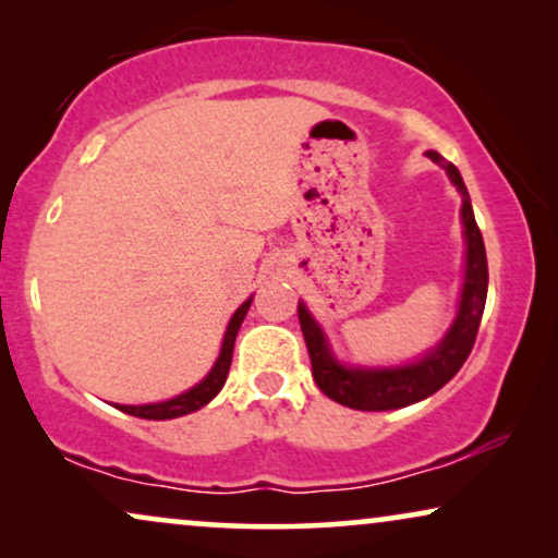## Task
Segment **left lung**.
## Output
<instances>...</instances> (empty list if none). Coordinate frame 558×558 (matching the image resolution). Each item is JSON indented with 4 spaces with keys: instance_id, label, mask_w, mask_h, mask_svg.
Listing matches in <instances>:
<instances>
[{
    "instance_id": "left-lung-1",
    "label": "left lung",
    "mask_w": 558,
    "mask_h": 558,
    "mask_svg": "<svg viewBox=\"0 0 558 558\" xmlns=\"http://www.w3.org/2000/svg\"><path fill=\"white\" fill-rule=\"evenodd\" d=\"M432 162H437L462 197V228H464V277L460 292V307H457L454 323L449 325L445 338L432 350H426L416 361L403 365H345L335 357L323 325L312 317L307 304L300 300V325L304 342H307L312 376L327 399L342 403L357 411H391L403 409L411 403L429 399L468 361L472 345H475L480 319H483L487 300V256L483 233L475 223L470 193L464 187L462 174L452 162H447L439 151H426Z\"/></svg>"
}]
</instances>
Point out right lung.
<instances>
[{
  "label": "right lung",
  "instance_id": "obj_1",
  "mask_svg": "<svg viewBox=\"0 0 558 558\" xmlns=\"http://www.w3.org/2000/svg\"><path fill=\"white\" fill-rule=\"evenodd\" d=\"M251 302H254V296H248V300L233 312V317L228 319L223 342H220V353L216 357V363H213V368L208 371V376H205L201 384H195L193 388H187L185 393L174 396V399H167V401L142 403V407L113 403V407H117L119 411H124V414H132V416H140V418H151V422H165V418H178V416L193 414V411L203 409L205 403H210L220 393V388H223L226 378H228V371H231L235 335H239V330H241V323H243V317H246Z\"/></svg>",
  "mask_w": 558,
  "mask_h": 558
}]
</instances>
